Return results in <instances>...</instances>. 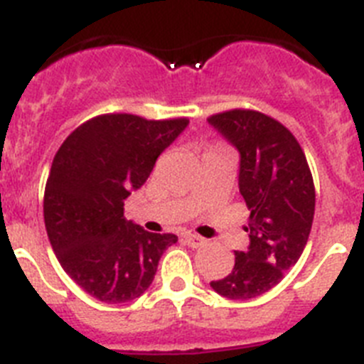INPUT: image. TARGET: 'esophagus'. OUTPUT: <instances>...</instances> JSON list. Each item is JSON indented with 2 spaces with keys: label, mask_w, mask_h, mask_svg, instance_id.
<instances>
[{
  "label": "esophagus",
  "mask_w": 364,
  "mask_h": 364,
  "mask_svg": "<svg viewBox=\"0 0 364 364\" xmlns=\"http://www.w3.org/2000/svg\"><path fill=\"white\" fill-rule=\"evenodd\" d=\"M184 240H186V244L191 247H200L205 244V239H202V237H198V235H195V233H186Z\"/></svg>",
  "instance_id": "1"
}]
</instances>
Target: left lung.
<instances>
[{"instance_id": "left-lung-1", "label": "left lung", "mask_w": 364, "mask_h": 364, "mask_svg": "<svg viewBox=\"0 0 364 364\" xmlns=\"http://www.w3.org/2000/svg\"><path fill=\"white\" fill-rule=\"evenodd\" d=\"M208 124L239 151V191L252 210L250 246L235 252L230 275L210 286L222 297L246 301L279 284L302 255L314 222V178L294 134L262 112L235 109Z\"/></svg>"}]
</instances>
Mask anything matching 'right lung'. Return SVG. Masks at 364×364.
Listing matches in <instances>:
<instances>
[{
    "instance_id": "obj_1",
    "label": "right lung",
    "mask_w": 364,
    "mask_h": 364,
    "mask_svg": "<svg viewBox=\"0 0 364 364\" xmlns=\"http://www.w3.org/2000/svg\"><path fill=\"white\" fill-rule=\"evenodd\" d=\"M188 125L186 118L104 114L58 149L45 186V228L67 275L98 301L140 297L162 253L178 240L125 220L124 200L146 184L156 159Z\"/></svg>"
}]
</instances>
